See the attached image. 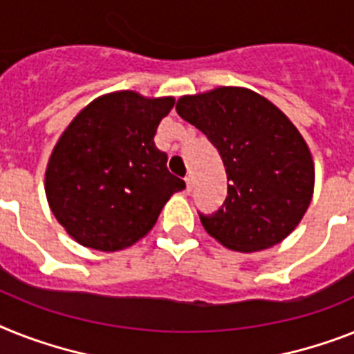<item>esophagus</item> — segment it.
I'll return each mask as SVG.
<instances>
[{"label": "esophagus", "mask_w": 354, "mask_h": 354, "mask_svg": "<svg viewBox=\"0 0 354 354\" xmlns=\"http://www.w3.org/2000/svg\"><path fill=\"white\" fill-rule=\"evenodd\" d=\"M184 180H186V192H192V188H194V179H192V175H186L184 177Z\"/></svg>", "instance_id": "1"}]
</instances>
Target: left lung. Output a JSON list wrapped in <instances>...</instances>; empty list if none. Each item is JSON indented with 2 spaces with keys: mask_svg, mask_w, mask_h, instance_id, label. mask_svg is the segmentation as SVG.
Listing matches in <instances>:
<instances>
[{
  "mask_svg": "<svg viewBox=\"0 0 354 354\" xmlns=\"http://www.w3.org/2000/svg\"><path fill=\"white\" fill-rule=\"evenodd\" d=\"M223 157L227 197L204 230L241 253L282 242L313 198L315 162L308 142L280 108L242 86L183 95L175 106Z\"/></svg>",
  "mask_w": 354,
  "mask_h": 354,
  "instance_id": "8db88e82",
  "label": "left lung"
}]
</instances>
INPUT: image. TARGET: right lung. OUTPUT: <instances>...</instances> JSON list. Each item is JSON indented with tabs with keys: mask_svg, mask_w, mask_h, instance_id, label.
<instances>
[{
	"mask_svg": "<svg viewBox=\"0 0 354 354\" xmlns=\"http://www.w3.org/2000/svg\"><path fill=\"white\" fill-rule=\"evenodd\" d=\"M174 97L118 90L93 99L55 142L45 194L57 223L77 244L97 251L133 246L156 226L183 179L153 137Z\"/></svg>",
	"mask_w": 354,
	"mask_h": 354,
	"instance_id": "1",
	"label": "right lung"
}]
</instances>
